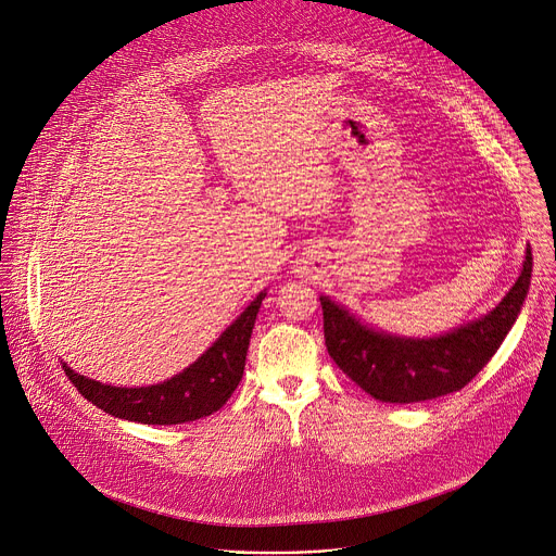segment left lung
<instances>
[{
  "label": "left lung",
  "instance_id": "left-lung-1",
  "mask_svg": "<svg viewBox=\"0 0 556 556\" xmlns=\"http://www.w3.org/2000/svg\"><path fill=\"white\" fill-rule=\"evenodd\" d=\"M532 252L519 278L486 315L435 338H403L362 321L344 304L319 295L324 340L332 357L362 390L383 403H418L463 390L497 353L526 302Z\"/></svg>",
  "mask_w": 556,
  "mask_h": 556
}]
</instances>
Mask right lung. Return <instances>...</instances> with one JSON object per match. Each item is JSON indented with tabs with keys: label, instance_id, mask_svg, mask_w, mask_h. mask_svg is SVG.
Listing matches in <instances>:
<instances>
[{
	"label": "right lung",
	"instance_id": "add662e5",
	"mask_svg": "<svg viewBox=\"0 0 556 556\" xmlns=\"http://www.w3.org/2000/svg\"><path fill=\"white\" fill-rule=\"evenodd\" d=\"M267 295L261 291L248 308L218 336V340L179 375L142 388H118L63 370L76 390L102 412L144 425H179L214 414L226 405L243 379L245 357L258 308Z\"/></svg>",
	"mask_w": 556,
	"mask_h": 556
}]
</instances>
